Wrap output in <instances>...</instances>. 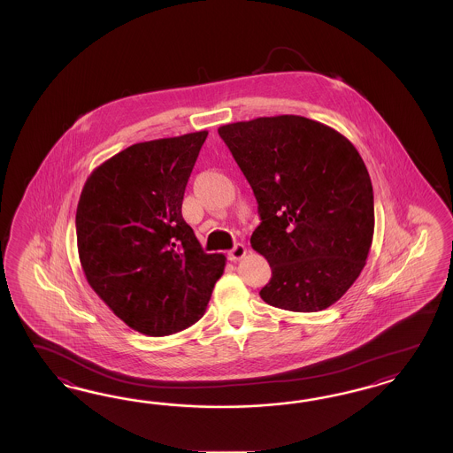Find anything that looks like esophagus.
<instances>
[{
	"mask_svg": "<svg viewBox=\"0 0 453 453\" xmlns=\"http://www.w3.org/2000/svg\"><path fill=\"white\" fill-rule=\"evenodd\" d=\"M247 247L244 244H235L234 249L229 250V259L231 261H241L242 257H246Z\"/></svg>",
	"mask_w": 453,
	"mask_h": 453,
	"instance_id": "34e87169",
	"label": "esophagus"
}]
</instances>
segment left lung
Listing matches in <instances>:
<instances>
[{"label":"left lung","instance_id":"obj_1","mask_svg":"<svg viewBox=\"0 0 453 453\" xmlns=\"http://www.w3.org/2000/svg\"><path fill=\"white\" fill-rule=\"evenodd\" d=\"M218 131L259 204L250 246L273 269L262 301L292 312L327 309L356 282L373 239L371 176L356 146L294 114Z\"/></svg>","mask_w":453,"mask_h":453}]
</instances>
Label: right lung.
Instances as JSON below:
<instances>
[{"instance_id": "obj_1", "label": "right lung", "mask_w": 453, "mask_h": 453, "mask_svg": "<svg viewBox=\"0 0 453 453\" xmlns=\"http://www.w3.org/2000/svg\"><path fill=\"white\" fill-rule=\"evenodd\" d=\"M207 131L137 142L97 165L76 209L88 284L144 335L188 329L206 312L224 254H206L180 207Z\"/></svg>"}]
</instances>
